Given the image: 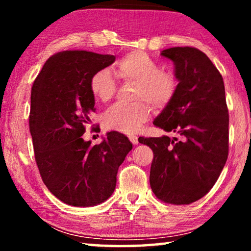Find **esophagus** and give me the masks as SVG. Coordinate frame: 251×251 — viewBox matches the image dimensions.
<instances>
[{
  "label": "esophagus",
  "mask_w": 251,
  "mask_h": 251,
  "mask_svg": "<svg viewBox=\"0 0 251 251\" xmlns=\"http://www.w3.org/2000/svg\"><path fill=\"white\" fill-rule=\"evenodd\" d=\"M128 138H129V141L131 142V144H134V145H137V144H138V137H137V136L130 135V136H128Z\"/></svg>",
  "instance_id": "1"
}]
</instances>
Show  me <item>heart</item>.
Returning <instances> with one entry per match:
<instances>
[{
	"instance_id": "1",
	"label": "heart",
	"mask_w": 251,
	"mask_h": 251,
	"mask_svg": "<svg viewBox=\"0 0 251 251\" xmlns=\"http://www.w3.org/2000/svg\"><path fill=\"white\" fill-rule=\"evenodd\" d=\"M117 74L124 82L136 83L134 104H116L104 115V125L109 130L134 134L150 120L151 103L155 108H164L175 97L178 80L173 72L159 70L155 59L143 52L125 55L117 63ZM93 96L107 103L116 92V84L108 70H100L90 80ZM148 103H146V101Z\"/></svg>"
}]
</instances>
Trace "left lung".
<instances>
[{"label": "left lung", "mask_w": 251, "mask_h": 251, "mask_svg": "<svg viewBox=\"0 0 251 251\" xmlns=\"http://www.w3.org/2000/svg\"><path fill=\"white\" fill-rule=\"evenodd\" d=\"M175 65V97L154 125L181 137H139L154 152L150 182L159 201L189 205L209 192L228 157L229 115L223 76L195 48L161 50Z\"/></svg>", "instance_id": "obj_1"}]
</instances>
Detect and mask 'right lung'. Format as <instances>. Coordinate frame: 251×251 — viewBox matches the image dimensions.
<instances>
[{
	"mask_svg": "<svg viewBox=\"0 0 251 251\" xmlns=\"http://www.w3.org/2000/svg\"><path fill=\"white\" fill-rule=\"evenodd\" d=\"M114 62V55L64 50L45 62L33 83L29 131L36 165L48 189L67 205L96 206L112 196L118 167L133 148L118 131L94 146L83 138L95 112L91 77Z\"/></svg>",
	"mask_w": 251,
	"mask_h": 251,
	"instance_id": "obj_1",
	"label": "right lung"
}]
</instances>
